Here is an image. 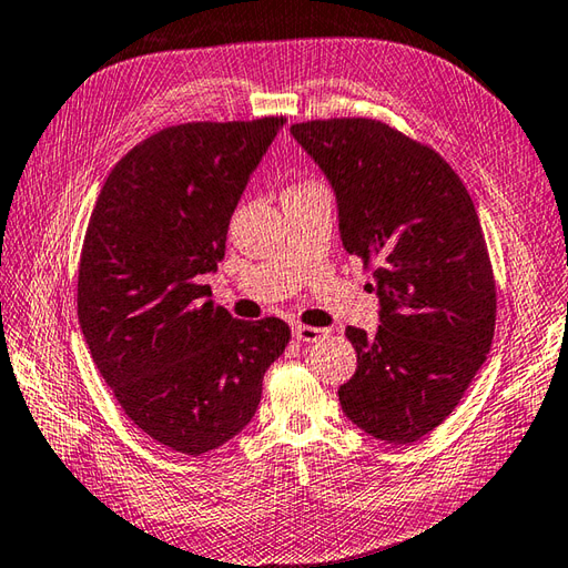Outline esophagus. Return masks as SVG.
<instances>
[{"label":"esophagus","mask_w":568,"mask_h":568,"mask_svg":"<svg viewBox=\"0 0 568 568\" xmlns=\"http://www.w3.org/2000/svg\"><path fill=\"white\" fill-rule=\"evenodd\" d=\"M325 335H327V332L320 329V327H310V325H295L293 327V337L300 339V342H317Z\"/></svg>","instance_id":"obj_1"}]
</instances>
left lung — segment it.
Returning <instances> with one entry per match:
<instances>
[{"label":"left lung","mask_w":568,"mask_h":568,"mask_svg":"<svg viewBox=\"0 0 568 568\" xmlns=\"http://www.w3.org/2000/svg\"><path fill=\"white\" fill-rule=\"evenodd\" d=\"M337 199L339 239L374 261L379 327H347L357 372L344 416L386 443L446 420L495 335V277L468 189L436 150L369 118L291 128Z\"/></svg>","instance_id":"obj_1"}]
</instances>
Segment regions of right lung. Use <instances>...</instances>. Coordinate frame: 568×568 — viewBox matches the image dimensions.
<instances>
[{
    "instance_id": "1",
    "label": "right lung",
    "mask_w": 568,
    "mask_h": 568,
    "mask_svg": "<svg viewBox=\"0 0 568 568\" xmlns=\"http://www.w3.org/2000/svg\"><path fill=\"white\" fill-rule=\"evenodd\" d=\"M283 118L186 122L140 142L103 184L78 268V322L122 410L162 446L202 455L248 426L291 327L243 322L202 275Z\"/></svg>"
}]
</instances>
